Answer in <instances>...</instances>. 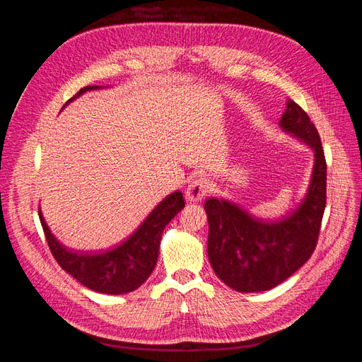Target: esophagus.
Returning a JSON list of instances; mask_svg holds the SVG:
<instances>
[{
	"label": "esophagus",
	"mask_w": 362,
	"mask_h": 362,
	"mask_svg": "<svg viewBox=\"0 0 362 362\" xmlns=\"http://www.w3.org/2000/svg\"><path fill=\"white\" fill-rule=\"evenodd\" d=\"M210 181L204 177H198V178H193L189 184L187 190H185V198L190 202H196V201H201L204 196L210 192Z\"/></svg>",
	"instance_id": "obj_1"
}]
</instances>
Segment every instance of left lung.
I'll list each match as a JSON object with an SVG mask.
<instances>
[{"label": "left lung", "mask_w": 362, "mask_h": 362, "mask_svg": "<svg viewBox=\"0 0 362 362\" xmlns=\"http://www.w3.org/2000/svg\"><path fill=\"white\" fill-rule=\"evenodd\" d=\"M279 125L314 149V169L302 204L278 222H264L223 199L205 201L208 258L216 275L242 293L266 291L310 259L326 206V160L319 131L302 107L287 101Z\"/></svg>", "instance_id": "left-lung-1"}]
</instances>
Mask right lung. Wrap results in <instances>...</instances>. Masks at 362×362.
<instances>
[{
    "label": "right lung",
    "instance_id": "right-lung-1",
    "mask_svg": "<svg viewBox=\"0 0 362 362\" xmlns=\"http://www.w3.org/2000/svg\"><path fill=\"white\" fill-rule=\"evenodd\" d=\"M93 89H98V86L83 87L68 103ZM184 205L181 192L169 194L152 210L127 242L108 252L92 255L80 254L60 245L51 234L40 210L39 218L51 254L64 272L93 291L124 294L139 288L149 278L157 264L163 229L182 210Z\"/></svg>",
    "mask_w": 362,
    "mask_h": 362
}]
</instances>
